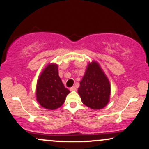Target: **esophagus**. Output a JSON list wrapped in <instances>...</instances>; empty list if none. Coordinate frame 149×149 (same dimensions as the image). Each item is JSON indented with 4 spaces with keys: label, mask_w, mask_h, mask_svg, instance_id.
<instances>
[{
    "label": "esophagus",
    "mask_w": 149,
    "mask_h": 149,
    "mask_svg": "<svg viewBox=\"0 0 149 149\" xmlns=\"http://www.w3.org/2000/svg\"><path fill=\"white\" fill-rule=\"evenodd\" d=\"M76 90V88L75 86L71 87V88H70V90H71V91H73V90Z\"/></svg>",
    "instance_id": "34e87169"
}]
</instances>
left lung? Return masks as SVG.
I'll use <instances>...</instances> for the list:
<instances>
[{
  "mask_svg": "<svg viewBox=\"0 0 149 149\" xmlns=\"http://www.w3.org/2000/svg\"><path fill=\"white\" fill-rule=\"evenodd\" d=\"M78 91L82 102L92 109H103L108 104L110 84L97 62L89 64Z\"/></svg>",
  "mask_w": 149,
  "mask_h": 149,
  "instance_id": "left-lung-1",
  "label": "left lung"
}]
</instances>
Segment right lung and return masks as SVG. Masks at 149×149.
I'll return each instance as SVG.
<instances>
[{"mask_svg": "<svg viewBox=\"0 0 149 149\" xmlns=\"http://www.w3.org/2000/svg\"><path fill=\"white\" fill-rule=\"evenodd\" d=\"M69 92L58 75L57 65H48L37 83L36 97L40 105L49 110L57 109L64 104Z\"/></svg>", "mask_w": 149, "mask_h": 149, "instance_id": "1", "label": "right lung"}]
</instances>
